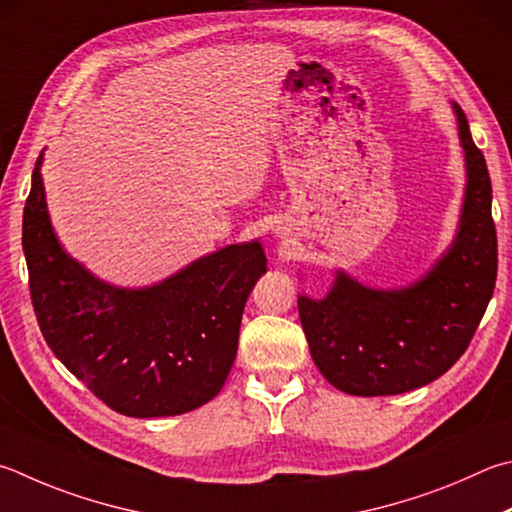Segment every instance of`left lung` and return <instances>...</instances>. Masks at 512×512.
I'll return each mask as SVG.
<instances>
[{"label":"left lung","mask_w":512,"mask_h":512,"mask_svg":"<svg viewBox=\"0 0 512 512\" xmlns=\"http://www.w3.org/2000/svg\"><path fill=\"white\" fill-rule=\"evenodd\" d=\"M466 152V199L448 253L401 291H378L338 273L324 300L297 297L311 358L353 396L412 392L443 376L468 349L497 280V230L486 159L452 102Z\"/></svg>","instance_id":"8db88e82"}]
</instances>
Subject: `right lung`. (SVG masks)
<instances>
[{
	"mask_svg": "<svg viewBox=\"0 0 512 512\" xmlns=\"http://www.w3.org/2000/svg\"><path fill=\"white\" fill-rule=\"evenodd\" d=\"M37 156L22 248L37 324L64 367L134 418L176 416L219 394L237 356L241 313L266 273L259 241L226 246L161 284L116 288L64 253Z\"/></svg>",
	"mask_w": 512,
	"mask_h": 512,
	"instance_id": "add662e5",
	"label": "right lung"
}]
</instances>
